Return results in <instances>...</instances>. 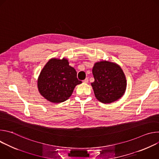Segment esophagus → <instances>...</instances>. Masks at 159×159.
I'll use <instances>...</instances> for the list:
<instances>
[{
	"instance_id": "1",
	"label": "esophagus",
	"mask_w": 159,
	"mask_h": 159,
	"mask_svg": "<svg viewBox=\"0 0 159 159\" xmlns=\"http://www.w3.org/2000/svg\"><path fill=\"white\" fill-rule=\"evenodd\" d=\"M88 82H89V79L88 78H86L85 79H84L83 80V82H84V83H88Z\"/></svg>"
}]
</instances>
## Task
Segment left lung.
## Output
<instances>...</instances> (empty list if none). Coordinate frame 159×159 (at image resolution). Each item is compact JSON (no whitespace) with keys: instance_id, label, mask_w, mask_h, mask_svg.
<instances>
[{"instance_id":"obj_1","label":"left lung","mask_w":159,"mask_h":159,"mask_svg":"<svg viewBox=\"0 0 159 159\" xmlns=\"http://www.w3.org/2000/svg\"><path fill=\"white\" fill-rule=\"evenodd\" d=\"M91 83L96 98L102 103H111L124 94L126 80L121 67L116 63L102 61L95 63Z\"/></svg>"}]
</instances>
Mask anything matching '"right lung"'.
I'll list each match as a JSON object with an SVG mask.
<instances>
[{
    "mask_svg": "<svg viewBox=\"0 0 159 159\" xmlns=\"http://www.w3.org/2000/svg\"><path fill=\"white\" fill-rule=\"evenodd\" d=\"M81 83L77 77V72L69 66L66 59L53 58L41 70L38 80V87L45 99L54 103H59L69 99L75 87Z\"/></svg>",
    "mask_w": 159,
    "mask_h": 159,
    "instance_id": "right-lung-1",
    "label": "right lung"
}]
</instances>
